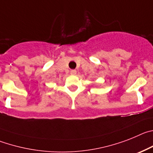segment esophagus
I'll return each instance as SVG.
<instances>
[{"mask_svg":"<svg viewBox=\"0 0 153 153\" xmlns=\"http://www.w3.org/2000/svg\"><path fill=\"white\" fill-rule=\"evenodd\" d=\"M70 72H71V75H75V74L77 73V71L75 69H72V70H71V71H70Z\"/></svg>","mask_w":153,"mask_h":153,"instance_id":"esophagus-1","label":"esophagus"}]
</instances>
